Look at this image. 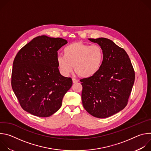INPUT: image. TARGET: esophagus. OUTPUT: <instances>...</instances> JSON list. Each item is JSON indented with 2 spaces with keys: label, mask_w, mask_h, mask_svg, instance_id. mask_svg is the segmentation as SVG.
Here are the masks:
<instances>
[{
  "label": "esophagus",
  "mask_w": 151,
  "mask_h": 151,
  "mask_svg": "<svg viewBox=\"0 0 151 151\" xmlns=\"http://www.w3.org/2000/svg\"><path fill=\"white\" fill-rule=\"evenodd\" d=\"M72 81H73V83H76V82H78V81L77 79H74V78H73V79H72Z\"/></svg>",
  "instance_id": "1"
}]
</instances>
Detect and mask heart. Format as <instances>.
<instances>
[{"mask_svg": "<svg viewBox=\"0 0 151 151\" xmlns=\"http://www.w3.org/2000/svg\"><path fill=\"white\" fill-rule=\"evenodd\" d=\"M104 52L98 45H90L81 42H73L63 50V56L57 58L58 69L64 76H68L74 68L76 73L84 78H91L101 68Z\"/></svg>", "mask_w": 151, "mask_h": 151, "instance_id": "heart-1", "label": "heart"}]
</instances>
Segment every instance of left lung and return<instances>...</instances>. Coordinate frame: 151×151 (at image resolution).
Returning a JSON list of instances; mask_svg holds the SVG:
<instances>
[{"label": "left lung", "instance_id": "1", "mask_svg": "<svg viewBox=\"0 0 151 151\" xmlns=\"http://www.w3.org/2000/svg\"><path fill=\"white\" fill-rule=\"evenodd\" d=\"M103 49L104 60L99 72L82 79V101L92 116L105 118L127 106L135 79L134 70L125 51L107 38L88 39Z\"/></svg>", "mask_w": 151, "mask_h": 151}]
</instances>
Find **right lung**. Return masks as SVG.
<instances>
[{"label":"right lung","instance_id":"obj_1","mask_svg":"<svg viewBox=\"0 0 151 151\" xmlns=\"http://www.w3.org/2000/svg\"><path fill=\"white\" fill-rule=\"evenodd\" d=\"M68 41L45 35L33 39L17 53L13 62L11 85L22 108L39 117H48L61 106L71 88L70 78L58 70L57 51Z\"/></svg>","mask_w":151,"mask_h":151}]
</instances>
